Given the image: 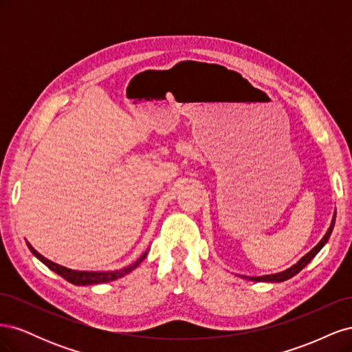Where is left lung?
<instances>
[{"label":"left lung","mask_w":352,"mask_h":352,"mask_svg":"<svg viewBox=\"0 0 352 352\" xmlns=\"http://www.w3.org/2000/svg\"><path fill=\"white\" fill-rule=\"evenodd\" d=\"M335 219H336V214L333 216V220H332V225H330V228L327 229V232H326V235L323 236V239L318 242L316 247L308 252L307 255H304V257L298 261L296 264H294L291 269H287V270H285V272H280V273H276V274H269V276H261V278H247V276H243L245 279H248V280H254V282H283V280H287V279H291V278H294V276L296 274V273H300L305 265L310 263L316 255H317V252L320 251L323 247H324V243L327 242V239L330 238V233H332V230H333V226H335Z\"/></svg>","instance_id":"left-lung-1"}]
</instances>
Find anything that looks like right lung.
Returning a JSON list of instances; mask_svg holds the SVG:
<instances>
[{
    "mask_svg": "<svg viewBox=\"0 0 352 352\" xmlns=\"http://www.w3.org/2000/svg\"><path fill=\"white\" fill-rule=\"evenodd\" d=\"M28 247L32 251V254H34L36 258H39L42 263H44L48 269H51L52 272H56L58 276H61L63 279H66L67 282H70L73 285H78V286H80V285L107 283V282L116 280V279H119V278H123L124 274L135 270L138 265L142 263V260L146 257V252H145L141 258H138L133 264L129 265V267H124L122 270H116V272H78V270L66 269V267H63V265H60V264H56V263L47 260L44 255H41L35 248H32L30 243H28Z\"/></svg>",
    "mask_w": 352,
    "mask_h": 352,
    "instance_id": "obj_1",
    "label": "right lung"
}]
</instances>
